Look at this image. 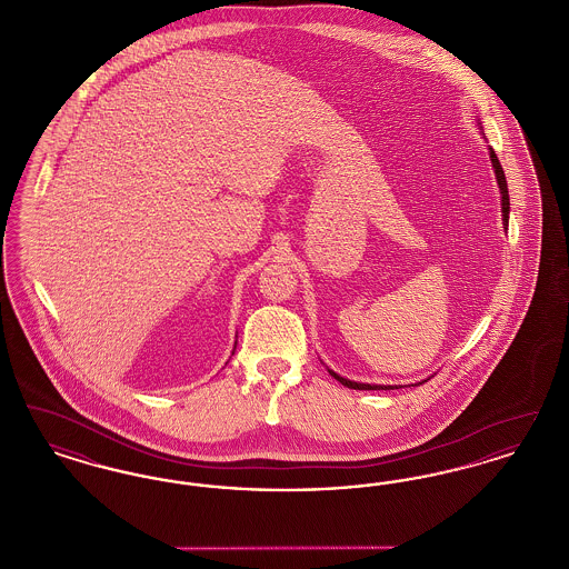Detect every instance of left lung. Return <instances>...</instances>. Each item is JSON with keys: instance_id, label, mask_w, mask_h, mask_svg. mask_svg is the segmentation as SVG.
<instances>
[{"instance_id": "left-lung-1", "label": "left lung", "mask_w": 569, "mask_h": 569, "mask_svg": "<svg viewBox=\"0 0 569 569\" xmlns=\"http://www.w3.org/2000/svg\"><path fill=\"white\" fill-rule=\"evenodd\" d=\"M488 156H490V163H492V170H495V179H497V186H499V193H501V219H503V230H508V221H510V193H508V181H506V174H503V168L499 163L497 153L492 151V147H488ZM328 373L332 378L337 379L339 383L353 388V390H395V388H403V386H383V383H362V381H352V379L341 378L339 373H335L332 369H328ZM427 381V379H422ZM418 381V383H422Z\"/></svg>"}]
</instances>
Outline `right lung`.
I'll use <instances>...</instances> for the list:
<instances>
[{
  "label": "right lung",
  "mask_w": 569,
  "mask_h": 569,
  "mask_svg": "<svg viewBox=\"0 0 569 569\" xmlns=\"http://www.w3.org/2000/svg\"><path fill=\"white\" fill-rule=\"evenodd\" d=\"M234 348H237V346H234Z\"/></svg>",
  "instance_id": "obj_1"
}]
</instances>
